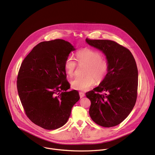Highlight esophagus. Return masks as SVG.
Here are the masks:
<instances>
[{"instance_id": "34e87169", "label": "esophagus", "mask_w": 155, "mask_h": 155, "mask_svg": "<svg viewBox=\"0 0 155 155\" xmlns=\"http://www.w3.org/2000/svg\"><path fill=\"white\" fill-rule=\"evenodd\" d=\"M79 96H80V98H82L84 96V94L83 93H82V92H80L79 93Z\"/></svg>"}]
</instances>
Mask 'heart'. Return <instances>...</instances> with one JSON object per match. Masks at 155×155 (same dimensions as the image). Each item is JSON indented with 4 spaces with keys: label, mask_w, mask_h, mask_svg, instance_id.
Masks as SVG:
<instances>
[{
    "label": "heart",
    "mask_w": 155,
    "mask_h": 155,
    "mask_svg": "<svg viewBox=\"0 0 155 155\" xmlns=\"http://www.w3.org/2000/svg\"><path fill=\"white\" fill-rule=\"evenodd\" d=\"M76 56L79 64H86L87 67L84 77H76L71 81L73 89L86 91L94 85L95 80L97 82H101L105 78L108 72L109 64L106 59L102 58L101 53L92 49L84 48L78 51ZM64 65L67 75L73 77L77 68V63L74 58L71 56L67 57Z\"/></svg>",
    "instance_id": "heart-1"
}]
</instances>
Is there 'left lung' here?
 I'll return each mask as SVG.
<instances>
[{
	"label": "left lung",
	"mask_w": 155,
	"mask_h": 155,
	"mask_svg": "<svg viewBox=\"0 0 155 155\" xmlns=\"http://www.w3.org/2000/svg\"><path fill=\"white\" fill-rule=\"evenodd\" d=\"M86 41L101 50L109 64L103 81L86 93L91 101L90 115L99 126H115L127 118L137 100L138 70L135 59L127 48L115 41L87 38Z\"/></svg>",
	"instance_id": "obj_1"
}]
</instances>
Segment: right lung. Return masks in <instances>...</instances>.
Masks as SVG:
<instances>
[{
    "mask_svg": "<svg viewBox=\"0 0 155 155\" xmlns=\"http://www.w3.org/2000/svg\"><path fill=\"white\" fill-rule=\"evenodd\" d=\"M75 50L62 39L42 41L21 63L17 90L26 115L36 125L48 130L67 123L74 104L80 99L76 90L68 91L64 61Z\"/></svg>",
    "mask_w": 155,
    "mask_h": 155,
    "instance_id": "right-lung-1",
    "label": "right lung"
}]
</instances>
